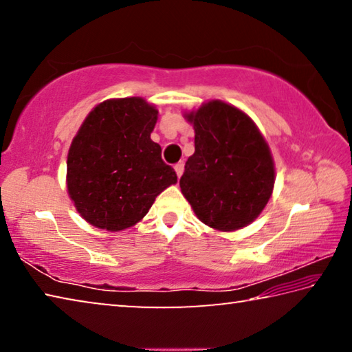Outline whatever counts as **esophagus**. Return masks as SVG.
<instances>
[{
  "instance_id": "obj_1",
  "label": "esophagus",
  "mask_w": 352,
  "mask_h": 352,
  "mask_svg": "<svg viewBox=\"0 0 352 352\" xmlns=\"http://www.w3.org/2000/svg\"><path fill=\"white\" fill-rule=\"evenodd\" d=\"M174 169H175V172H177V177L180 178V177H182V174H183V170H184V163H183V162L177 163V164L174 166Z\"/></svg>"
}]
</instances>
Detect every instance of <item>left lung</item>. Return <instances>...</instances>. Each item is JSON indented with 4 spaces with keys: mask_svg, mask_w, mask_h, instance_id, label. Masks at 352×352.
I'll list each match as a JSON object with an SVG mask.
<instances>
[{
    "mask_svg": "<svg viewBox=\"0 0 352 352\" xmlns=\"http://www.w3.org/2000/svg\"><path fill=\"white\" fill-rule=\"evenodd\" d=\"M195 152L184 164L182 194L201 222L234 231L253 222L269 201L275 164L252 118L222 100H210L186 116Z\"/></svg>",
    "mask_w": 352,
    "mask_h": 352,
    "instance_id": "1",
    "label": "left lung"
}]
</instances>
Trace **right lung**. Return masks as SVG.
Masks as SVG:
<instances>
[{
	"instance_id": "right-lung-1",
	"label": "right lung",
	"mask_w": 352,
	"mask_h": 352,
	"mask_svg": "<svg viewBox=\"0 0 352 352\" xmlns=\"http://www.w3.org/2000/svg\"><path fill=\"white\" fill-rule=\"evenodd\" d=\"M158 110L141 98L94 107L71 142L68 194L88 223L121 231L146 216L158 194L177 183L151 140Z\"/></svg>"
}]
</instances>
